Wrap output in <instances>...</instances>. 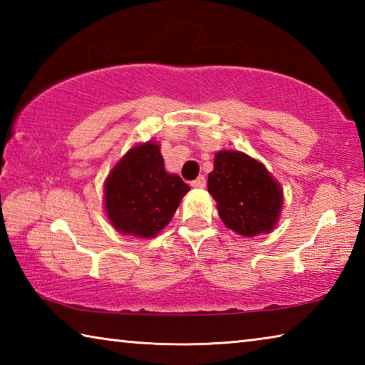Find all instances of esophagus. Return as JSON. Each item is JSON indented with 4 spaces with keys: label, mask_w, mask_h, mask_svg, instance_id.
<instances>
[{
    "label": "esophagus",
    "mask_w": 365,
    "mask_h": 365,
    "mask_svg": "<svg viewBox=\"0 0 365 365\" xmlns=\"http://www.w3.org/2000/svg\"><path fill=\"white\" fill-rule=\"evenodd\" d=\"M191 187L195 188H205L206 187V177L205 175H200L196 178V180L191 182Z\"/></svg>",
    "instance_id": "1"
}]
</instances>
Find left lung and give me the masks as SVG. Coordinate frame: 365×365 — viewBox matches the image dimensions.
<instances>
[{
	"label": "left lung",
	"instance_id": "obj_1",
	"mask_svg": "<svg viewBox=\"0 0 365 365\" xmlns=\"http://www.w3.org/2000/svg\"><path fill=\"white\" fill-rule=\"evenodd\" d=\"M207 191L217 201L227 228L243 237L272 232L280 217V185L262 163L245 153L224 150L215 154Z\"/></svg>",
	"mask_w": 365,
	"mask_h": 365
}]
</instances>
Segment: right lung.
Segmentation results:
<instances>
[{
    "label": "right lung",
    "instance_id": "add662e5",
    "mask_svg": "<svg viewBox=\"0 0 365 365\" xmlns=\"http://www.w3.org/2000/svg\"><path fill=\"white\" fill-rule=\"evenodd\" d=\"M190 187L164 169L159 145L133 146L104 183V209L117 232L153 238L169 224Z\"/></svg>",
    "mask_w": 365,
    "mask_h": 365
}]
</instances>
